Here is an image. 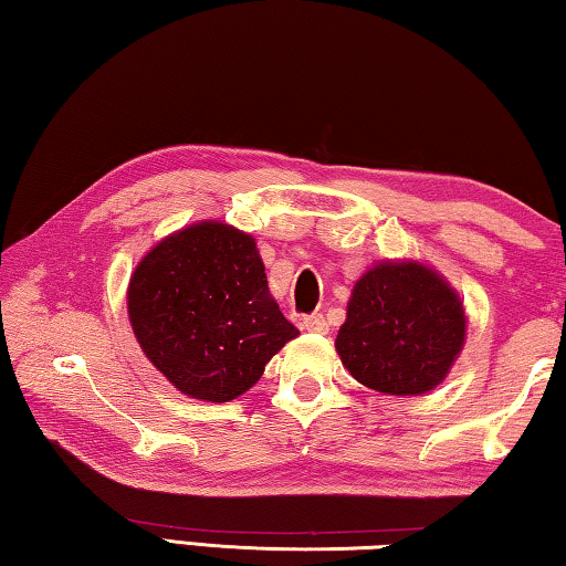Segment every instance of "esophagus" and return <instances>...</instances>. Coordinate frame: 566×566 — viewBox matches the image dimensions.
I'll use <instances>...</instances> for the list:
<instances>
[{
    "label": "esophagus",
    "instance_id": "34e87169",
    "mask_svg": "<svg viewBox=\"0 0 566 566\" xmlns=\"http://www.w3.org/2000/svg\"><path fill=\"white\" fill-rule=\"evenodd\" d=\"M302 327L312 334H327L329 324L324 319V314H310V317L302 319Z\"/></svg>",
    "mask_w": 566,
    "mask_h": 566
}]
</instances>
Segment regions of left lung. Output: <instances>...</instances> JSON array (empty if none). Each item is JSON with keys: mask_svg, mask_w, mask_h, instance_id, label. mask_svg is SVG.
Returning <instances> with one entry per match:
<instances>
[{"mask_svg": "<svg viewBox=\"0 0 566 566\" xmlns=\"http://www.w3.org/2000/svg\"><path fill=\"white\" fill-rule=\"evenodd\" d=\"M467 339V314L442 274L424 262H377L347 302L337 347L359 385L421 397L442 385Z\"/></svg>", "mask_w": 566, "mask_h": 566, "instance_id": "1", "label": "left lung"}]
</instances>
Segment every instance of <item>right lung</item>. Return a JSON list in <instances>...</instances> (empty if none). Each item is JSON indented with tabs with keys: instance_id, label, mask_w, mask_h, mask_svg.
<instances>
[{
	"instance_id": "right-lung-1",
	"label": "right lung",
	"mask_w": 566,
	"mask_h": 566,
	"mask_svg": "<svg viewBox=\"0 0 566 566\" xmlns=\"http://www.w3.org/2000/svg\"><path fill=\"white\" fill-rule=\"evenodd\" d=\"M127 314L147 359L181 395L232 401L300 329L270 294L252 234L207 219L142 256Z\"/></svg>"
}]
</instances>
